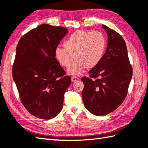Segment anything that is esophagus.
<instances>
[{
    "instance_id": "34e87169",
    "label": "esophagus",
    "mask_w": 148,
    "mask_h": 148,
    "mask_svg": "<svg viewBox=\"0 0 148 148\" xmlns=\"http://www.w3.org/2000/svg\"><path fill=\"white\" fill-rule=\"evenodd\" d=\"M71 79H72V81H73V82H75V81H78L79 79V78H78L77 77H76V76H72V77H71Z\"/></svg>"
}]
</instances>
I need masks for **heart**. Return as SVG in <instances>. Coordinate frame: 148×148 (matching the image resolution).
Listing matches in <instances>:
<instances>
[{"label":"heart","mask_w":148,"mask_h":148,"mask_svg":"<svg viewBox=\"0 0 148 148\" xmlns=\"http://www.w3.org/2000/svg\"><path fill=\"white\" fill-rule=\"evenodd\" d=\"M64 48L58 47L55 56L62 67L67 68L69 74L78 76L84 68L92 69L101 61L106 49L107 39L104 34L98 30H77L71 34L64 44Z\"/></svg>","instance_id":"b5f03b06"}]
</instances>
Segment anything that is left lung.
Instances as JSON below:
<instances>
[{
	"label": "left lung",
	"mask_w": 148,
	"mask_h": 148,
	"mask_svg": "<svg viewBox=\"0 0 148 148\" xmlns=\"http://www.w3.org/2000/svg\"><path fill=\"white\" fill-rule=\"evenodd\" d=\"M108 34L106 53L98 65L83 76L82 97L84 107L92 114L104 116L114 111L126 98L132 77V67L126 43L120 34L102 25Z\"/></svg>",
	"instance_id": "8db88e82"
}]
</instances>
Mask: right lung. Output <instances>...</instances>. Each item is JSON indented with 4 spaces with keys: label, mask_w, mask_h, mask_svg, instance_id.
I'll return each mask as SVG.
<instances>
[{
    "label": "right lung",
    "mask_w": 148,
    "mask_h": 148,
    "mask_svg": "<svg viewBox=\"0 0 148 148\" xmlns=\"http://www.w3.org/2000/svg\"><path fill=\"white\" fill-rule=\"evenodd\" d=\"M67 32L63 27L40 25L22 36L16 49L12 72L19 97L25 108L40 119L59 114L71 83L55 58V49Z\"/></svg>",
    "instance_id": "add662e5"
}]
</instances>
